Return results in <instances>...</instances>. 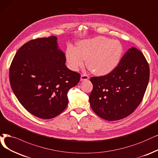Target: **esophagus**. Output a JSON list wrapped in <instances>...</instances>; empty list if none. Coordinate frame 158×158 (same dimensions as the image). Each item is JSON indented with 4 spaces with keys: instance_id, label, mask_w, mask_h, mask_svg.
<instances>
[{
    "instance_id": "obj_1",
    "label": "esophagus",
    "mask_w": 158,
    "mask_h": 158,
    "mask_svg": "<svg viewBox=\"0 0 158 158\" xmlns=\"http://www.w3.org/2000/svg\"><path fill=\"white\" fill-rule=\"evenodd\" d=\"M89 79V77H88V75L86 74H83L81 75V77H80V81H84V80H87Z\"/></svg>"
}]
</instances>
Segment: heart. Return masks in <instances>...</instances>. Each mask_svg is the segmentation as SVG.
I'll list each match as a JSON object with an SVG mask.
<instances>
[{
    "instance_id": "1",
    "label": "heart",
    "mask_w": 158,
    "mask_h": 158,
    "mask_svg": "<svg viewBox=\"0 0 158 158\" xmlns=\"http://www.w3.org/2000/svg\"><path fill=\"white\" fill-rule=\"evenodd\" d=\"M123 52V46L119 41L98 36L79 41L76 48L68 46L66 60L73 71L83 67L87 60V66L94 74L104 76L118 66Z\"/></svg>"
}]
</instances>
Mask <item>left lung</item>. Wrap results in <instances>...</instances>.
Listing matches in <instances>:
<instances>
[{
  "label": "left lung",
  "mask_w": 158,
  "mask_h": 158,
  "mask_svg": "<svg viewBox=\"0 0 158 158\" xmlns=\"http://www.w3.org/2000/svg\"><path fill=\"white\" fill-rule=\"evenodd\" d=\"M149 77V65L143 54L135 47L129 48L111 73L91 78L92 110L106 121L127 117L142 101Z\"/></svg>",
  "instance_id": "8db88e82"
}]
</instances>
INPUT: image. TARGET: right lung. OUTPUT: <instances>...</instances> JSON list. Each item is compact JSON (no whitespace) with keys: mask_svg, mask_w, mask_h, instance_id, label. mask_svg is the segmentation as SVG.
Instances as JSON below:
<instances>
[{"mask_svg":"<svg viewBox=\"0 0 158 158\" xmlns=\"http://www.w3.org/2000/svg\"><path fill=\"white\" fill-rule=\"evenodd\" d=\"M57 37L31 40L17 50L10 68L11 89L21 105L34 116L50 119L68 104L67 93L80 74L65 65Z\"/></svg>","mask_w":158,"mask_h":158,"instance_id":"obj_1","label":"right lung"}]
</instances>
